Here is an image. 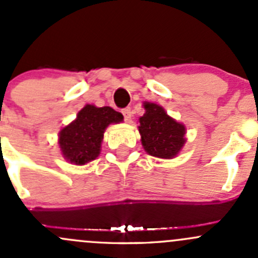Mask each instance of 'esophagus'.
I'll return each mask as SVG.
<instances>
[{"mask_svg": "<svg viewBox=\"0 0 258 258\" xmlns=\"http://www.w3.org/2000/svg\"><path fill=\"white\" fill-rule=\"evenodd\" d=\"M122 113H123V116H124V121L126 122L131 121V108L130 107L123 108V110H122Z\"/></svg>", "mask_w": 258, "mask_h": 258, "instance_id": "esophagus-1", "label": "esophagus"}]
</instances>
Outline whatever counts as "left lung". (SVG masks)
I'll use <instances>...</instances> for the list:
<instances>
[{
    "label": "left lung",
    "mask_w": 258,
    "mask_h": 258,
    "mask_svg": "<svg viewBox=\"0 0 258 258\" xmlns=\"http://www.w3.org/2000/svg\"><path fill=\"white\" fill-rule=\"evenodd\" d=\"M143 107L146 112L138 120L143 150L157 158L177 157L186 142L185 124L170 117L161 105L145 101Z\"/></svg>",
    "instance_id": "1"
}]
</instances>
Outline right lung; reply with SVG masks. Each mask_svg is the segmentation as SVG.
Instances as JSON below:
<instances>
[{"label": "right lung", "mask_w": 258, "mask_h": 258, "mask_svg": "<svg viewBox=\"0 0 258 258\" xmlns=\"http://www.w3.org/2000/svg\"><path fill=\"white\" fill-rule=\"evenodd\" d=\"M122 121V113L112 107L85 105L78 112L77 118L59 131L58 145L64 159L75 165H84L96 159L101 152L105 130Z\"/></svg>", "instance_id": "add662e5"}]
</instances>
